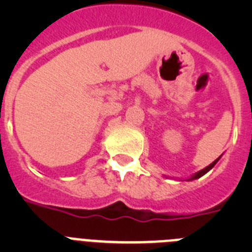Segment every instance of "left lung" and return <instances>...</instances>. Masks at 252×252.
<instances>
[{
    "instance_id": "left-lung-1",
    "label": "left lung",
    "mask_w": 252,
    "mask_h": 252,
    "mask_svg": "<svg viewBox=\"0 0 252 252\" xmlns=\"http://www.w3.org/2000/svg\"><path fill=\"white\" fill-rule=\"evenodd\" d=\"M218 160H220V158H218V159H217V160H215V161H213V162H212V164H209V165H208V166H207V168L202 169V170H201V171H198L197 174H195V175H193V177H192V178H190V179H189V180H193V179H198V178H201V177H202V175H204V174H206L207 171H209V170H211V169H212V168H213V166H215V165H216V162H217V161H218Z\"/></svg>"
}]
</instances>
